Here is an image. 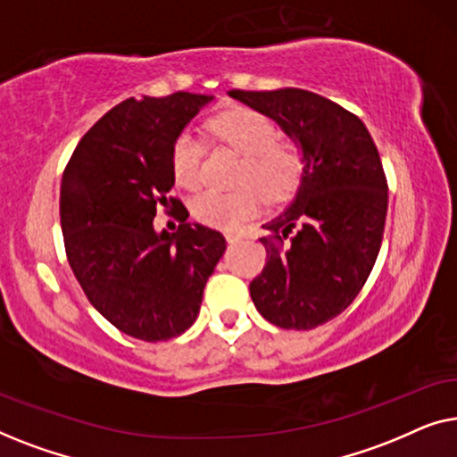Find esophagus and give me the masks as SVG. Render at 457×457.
<instances>
[{
	"mask_svg": "<svg viewBox=\"0 0 457 457\" xmlns=\"http://www.w3.org/2000/svg\"><path fill=\"white\" fill-rule=\"evenodd\" d=\"M224 237H227L228 243H237L243 239V235H239V233H224Z\"/></svg>",
	"mask_w": 457,
	"mask_h": 457,
	"instance_id": "obj_1",
	"label": "esophagus"
}]
</instances>
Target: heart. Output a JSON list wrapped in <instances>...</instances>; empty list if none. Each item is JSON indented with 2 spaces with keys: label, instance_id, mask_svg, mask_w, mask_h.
Segmentation results:
<instances>
[{
  "label": "heart",
  "instance_id": "obj_1",
  "mask_svg": "<svg viewBox=\"0 0 457 457\" xmlns=\"http://www.w3.org/2000/svg\"><path fill=\"white\" fill-rule=\"evenodd\" d=\"M210 137L218 145L243 154L237 168L235 191H204L191 204L199 222L216 228H239L262 208V202L283 204L295 195L308 172V152L299 139H283L270 118L241 108L216 116ZM208 143L193 130H180L170 147L172 177L180 187L195 191L204 183Z\"/></svg>",
  "mask_w": 457,
  "mask_h": 457
}]
</instances>
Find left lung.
Returning <instances> with one entry per match:
<instances>
[{
	"mask_svg": "<svg viewBox=\"0 0 457 457\" xmlns=\"http://www.w3.org/2000/svg\"><path fill=\"white\" fill-rule=\"evenodd\" d=\"M230 97L270 116L308 152L295 199L266 224V264L249 293L268 322L314 328L358 297L377 262L389 204L378 149L358 116L318 93L233 89Z\"/></svg>",
	"mask_w": 457,
	"mask_h": 457,
	"instance_id": "left-lung-1",
	"label": "left lung"
}]
</instances>
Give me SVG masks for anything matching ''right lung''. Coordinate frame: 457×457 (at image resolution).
<instances>
[{
    "label": "right lung",
    "instance_id": "right-lung-1",
    "mask_svg": "<svg viewBox=\"0 0 457 457\" xmlns=\"http://www.w3.org/2000/svg\"><path fill=\"white\" fill-rule=\"evenodd\" d=\"M210 99L179 91L118 104L87 130L62 174L68 264L93 308L135 339L185 333L227 249L220 230L189 224L180 199L168 195L174 137ZM160 209L181 222L177 234L154 233Z\"/></svg>",
    "mask_w": 457,
    "mask_h": 457
}]
</instances>
